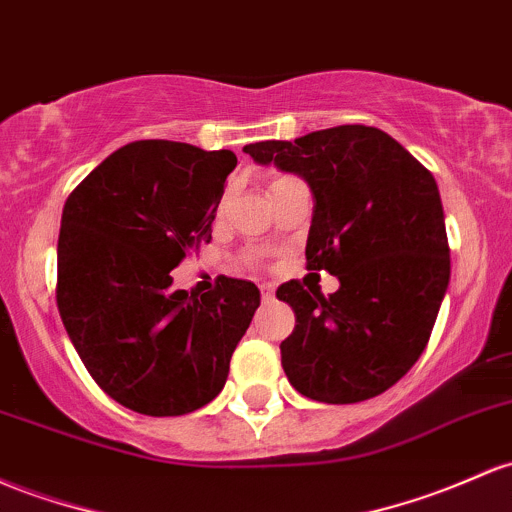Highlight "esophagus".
Listing matches in <instances>:
<instances>
[{
    "label": "esophagus",
    "instance_id": "obj_1",
    "mask_svg": "<svg viewBox=\"0 0 512 512\" xmlns=\"http://www.w3.org/2000/svg\"><path fill=\"white\" fill-rule=\"evenodd\" d=\"M260 294H262V301H272L274 299V286L272 284H260Z\"/></svg>",
    "mask_w": 512,
    "mask_h": 512
}]
</instances>
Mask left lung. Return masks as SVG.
<instances>
[{
	"label": "left lung",
	"mask_w": 512,
	"mask_h": 512,
	"mask_svg": "<svg viewBox=\"0 0 512 512\" xmlns=\"http://www.w3.org/2000/svg\"><path fill=\"white\" fill-rule=\"evenodd\" d=\"M262 165L311 187L306 267L340 279L335 294L296 279L277 289L296 316L282 367L320 403H359L418 362L449 284L440 192L428 167L374 126H335L245 145Z\"/></svg>",
	"instance_id": "left-lung-1"
}]
</instances>
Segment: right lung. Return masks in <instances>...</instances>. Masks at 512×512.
<instances>
[{"mask_svg":"<svg viewBox=\"0 0 512 512\" xmlns=\"http://www.w3.org/2000/svg\"><path fill=\"white\" fill-rule=\"evenodd\" d=\"M238 157L174 140H136L72 189L58 238L60 318L99 389L165 418L206 406L260 306L245 279L206 294L174 291L170 272L211 243Z\"/></svg>","mask_w":512,"mask_h":512,"instance_id":"right-lung-1","label":"right lung"}]
</instances>
